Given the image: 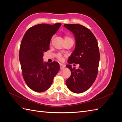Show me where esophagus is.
<instances>
[{"label":"esophagus","instance_id":"34e87169","mask_svg":"<svg viewBox=\"0 0 122 122\" xmlns=\"http://www.w3.org/2000/svg\"><path fill=\"white\" fill-rule=\"evenodd\" d=\"M60 68L61 69L64 68L66 67V65L64 64H60Z\"/></svg>","mask_w":122,"mask_h":122}]
</instances>
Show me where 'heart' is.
Returning <instances> with one entry per match:
<instances>
[{
  "label": "heart",
  "instance_id": "b5f03b06",
  "mask_svg": "<svg viewBox=\"0 0 122 122\" xmlns=\"http://www.w3.org/2000/svg\"><path fill=\"white\" fill-rule=\"evenodd\" d=\"M69 39H72L71 38H70V36H66L65 37V40H69ZM57 57L60 59V60H61L62 58V55L61 54H58L57 55Z\"/></svg>",
  "mask_w": 122,
  "mask_h": 122
}]
</instances>
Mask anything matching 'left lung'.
<instances>
[{"label": "left lung", "mask_w": 122, "mask_h": 122, "mask_svg": "<svg viewBox=\"0 0 122 122\" xmlns=\"http://www.w3.org/2000/svg\"><path fill=\"white\" fill-rule=\"evenodd\" d=\"M64 26L74 35L76 45L68 62L79 64L78 69L66 67L71 75L66 80L69 89L74 93L86 91L93 84L98 74L100 53L98 42L89 29L78 24H64Z\"/></svg>", "instance_id": "left-lung-1"}]
</instances>
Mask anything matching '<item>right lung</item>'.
Masks as SVG:
<instances>
[{
  "label": "right lung",
  "instance_id": "obj_1",
  "mask_svg": "<svg viewBox=\"0 0 122 122\" xmlns=\"http://www.w3.org/2000/svg\"><path fill=\"white\" fill-rule=\"evenodd\" d=\"M61 24L35 25L28 29L22 40L19 60L23 77L28 86L36 92L48 89L60 69L56 61L44 62L43 55L49 49L51 38Z\"/></svg>",
  "mask_w": 122,
  "mask_h": 122
}]
</instances>
